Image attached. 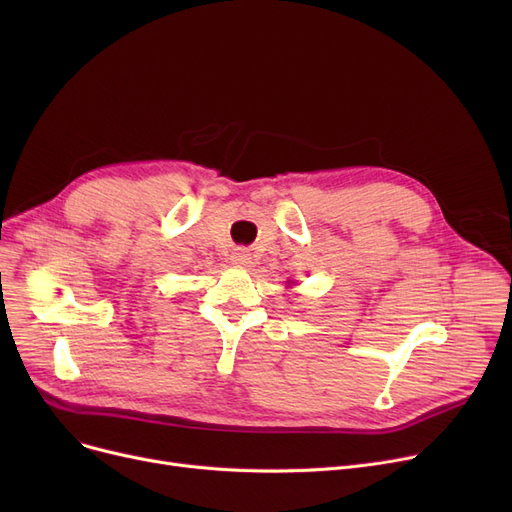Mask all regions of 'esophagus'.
Returning a JSON list of instances; mask_svg holds the SVG:
<instances>
[{
    "instance_id": "1",
    "label": "esophagus",
    "mask_w": 512,
    "mask_h": 512,
    "mask_svg": "<svg viewBox=\"0 0 512 512\" xmlns=\"http://www.w3.org/2000/svg\"><path fill=\"white\" fill-rule=\"evenodd\" d=\"M230 259H232V263L238 265V267H247V265L251 263V253H249L247 249H236Z\"/></svg>"
}]
</instances>
